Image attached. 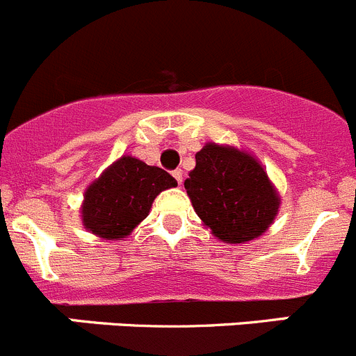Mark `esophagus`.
I'll return each mask as SVG.
<instances>
[{
    "mask_svg": "<svg viewBox=\"0 0 356 356\" xmlns=\"http://www.w3.org/2000/svg\"><path fill=\"white\" fill-rule=\"evenodd\" d=\"M172 175H174V177H175V181H177V184L181 186V184H182V170H181V168H177V170L172 172Z\"/></svg>",
    "mask_w": 356,
    "mask_h": 356,
    "instance_id": "obj_1",
    "label": "esophagus"
}]
</instances>
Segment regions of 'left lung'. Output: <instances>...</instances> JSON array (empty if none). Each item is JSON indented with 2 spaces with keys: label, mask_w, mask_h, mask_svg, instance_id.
Here are the masks:
<instances>
[{
  "label": "left lung",
  "mask_w": 356,
  "mask_h": 356,
  "mask_svg": "<svg viewBox=\"0 0 356 356\" xmlns=\"http://www.w3.org/2000/svg\"><path fill=\"white\" fill-rule=\"evenodd\" d=\"M184 181L195 212L227 244H244L267 232L279 211V195L257 158L209 142L195 156Z\"/></svg>",
  "instance_id": "8db88e82"
}]
</instances>
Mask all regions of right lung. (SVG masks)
Here are the masks:
<instances>
[{
	"label": "right lung",
	"mask_w": 356,
	"mask_h": 356,
	"mask_svg": "<svg viewBox=\"0 0 356 356\" xmlns=\"http://www.w3.org/2000/svg\"><path fill=\"white\" fill-rule=\"evenodd\" d=\"M174 186L177 181L163 168L122 156L86 189L84 228L105 241L126 238L147 218L154 198Z\"/></svg>",
	"instance_id": "obj_1"
}]
</instances>
